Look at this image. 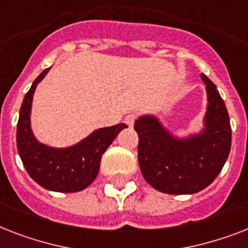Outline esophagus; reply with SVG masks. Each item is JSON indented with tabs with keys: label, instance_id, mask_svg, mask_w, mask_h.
Wrapping results in <instances>:
<instances>
[{
	"label": "esophagus",
	"instance_id": "obj_1",
	"mask_svg": "<svg viewBox=\"0 0 248 248\" xmlns=\"http://www.w3.org/2000/svg\"><path fill=\"white\" fill-rule=\"evenodd\" d=\"M135 120H136L135 113H130V114H127V116L124 117V124H127L128 127H131V126H134V122H135Z\"/></svg>",
	"mask_w": 248,
	"mask_h": 248
}]
</instances>
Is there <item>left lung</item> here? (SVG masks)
Returning <instances> with one entry per match:
<instances>
[{
  "label": "left lung",
  "mask_w": 248,
  "mask_h": 248,
  "mask_svg": "<svg viewBox=\"0 0 248 248\" xmlns=\"http://www.w3.org/2000/svg\"><path fill=\"white\" fill-rule=\"evenodd\" d=\"M201 78L207 91V110L200 134L179 139L155 116H141L134 128L139 135L138 159L144 179L167 194H193L215 180L227 162L232 128L224 100L211 79Z\"/></svg>",
  "instance_id": "obj_1"
}]
</instances>
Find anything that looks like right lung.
Segmentation results:
<instances>
[{
  "label": "right lung",
  "mask_w": 248,
  "mask_h": 248,
  "mask_svg": "<svg viewBox=\"0 0 248 248\" xmlns=\"http://www.w3.org/2000/svg\"><path fill=\"white\" fill-rule=\"evenodd\" d=\"M45 69L25 93L16 128V145L27 172L42 188L60 193H75L87 188L97 176L101 155L113 143L121 130L116 126L95 130L79 143L68 148H52L40 143L31 128V109L37 83L47 75Z\"/></svg>",
  "instance_id": "add662e5"
}]
</instances>
